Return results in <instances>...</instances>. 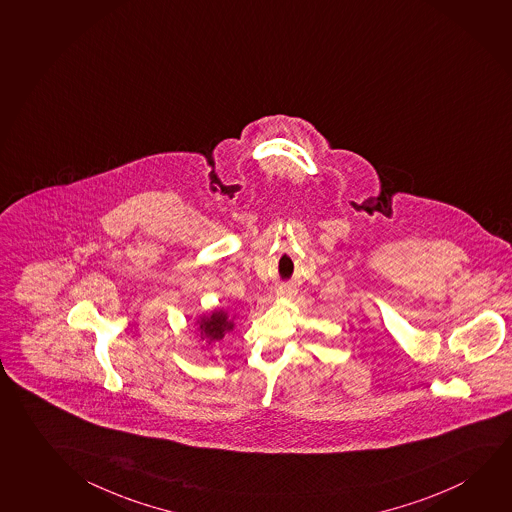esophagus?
I'll return each mask as SVG.
<instances>
[{"label":"esophagus","mask_w":512,"mask_h":512,"mask_svg":"<svg viewBox=\"0 0 512 512\" xmlns=\"http://www.w3.org/2000/svg\"><path fill=\"white\" fill-rule=\"evenodd\" d=\"M292 294H294V291H292V287H289V285H282V287L276 289V296L280 299H291Z\"/></svg>","instance_id":"obj_1"}]
</instances>
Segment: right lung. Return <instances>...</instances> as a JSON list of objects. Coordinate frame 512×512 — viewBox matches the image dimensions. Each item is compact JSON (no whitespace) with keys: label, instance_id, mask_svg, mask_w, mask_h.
Instances as JSON below:
<instances>
[{"label":"right lung","instance_id":"1","mask_svg":"<svg viewBox=\"0 0 512 512\" xmlns=\"http://www.w3.org/2000/svg\"><path fill=\"white\" fill-rule=\"evenodd\" d=\"M232 330H234V321L228 317L225 308H214L209 314L198 317V337L207 346H211L214 342L223 339L228 331Z\"/></svg>","mask_w":512,"mask_h":512}]
</instances>
